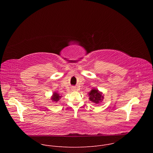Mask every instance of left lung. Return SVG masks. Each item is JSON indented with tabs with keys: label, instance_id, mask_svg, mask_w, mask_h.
<instances>
[{
	"label": "left lung",
	"instance_id": "8db88e82",
	"mask_svg": "<svg viewBox=\"0 0 153 153\" xmlns=\"http://www.w3.org/2000/svg\"><path fill=\"white\" fill-rule=\"evenodd\" d=\"M89 99L96 104H100L102 102L104 97L102 92H100L96 88L92 89L89 93Z\"/></svg>",
	"mask_w": 153,
	"mask_h": 153
}]
</instances>
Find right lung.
Returning a JSON list of instances; mask_svg holds the SVG:
<instances>
[{"mask_svg":"<svg viewBox=\"0 0 153 153\" xmlns=\"http://www.w3.org/2000/svg\"><path fill=\"white\" fill-rule=\"evenodd\" d=\"M62 96H60L59 94H58L57 92H54L52 96L51 97V99L53 102H57L59 100V99L62 97Z\"/></svg>","mask_w":153,"mask_h":153,"instance_id":"add662e5","label":"right lung"}]
</instances>
